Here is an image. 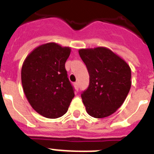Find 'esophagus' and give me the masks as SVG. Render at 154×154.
Returning <instances> with one entry per match:
<instances>
[{
  "label": "esophagus",
  "mask_w": 154,
  "mask_h": 154,
  "mask_svg": "<svg viewBox=\"0 0 154 154\" xmlns=\"http://www.w3.org/2000/svg\"><path fill=\"white\" fill-rule=\"evenodd\" d=\"M73 85H74V88L76 90H78V89H79V86H78V82H74L73 83Z\"/></svg>",
  "instance_id": "esophagus-1"
}]
</instances>
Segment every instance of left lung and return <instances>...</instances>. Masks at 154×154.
Instances as JSON below:
<instances>
[{"mask_svg": "<svg viewBox=\"0 0 154 154\" xmlns=\"http://www.w3.org/2000/svg\"><path fill=\"white\" fill-rule=\"evenodd\" d=\"M89 73V85L82 94L88 114L103 118L112 114L131 88V69L124 59L105 47L79 49Z\"/></svg>", "mask_w": 154, "mask_h": 154, "instance_id": "left-lung-1", "label": "left lung"}]
</instances>
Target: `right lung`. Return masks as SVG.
<instances>
[{"mask_svg": "<svg viewBox=\"0 0 154 154\" xmlns=\"http://www.w3.org/2000/svg\"><path fill=\"white\" fill-rule=\"evenodd\" d=\"M70 53V47L49 42L35 48L23 62V90L32 109L43 117L63 116L74 97L65 67Z\"/></svg>", "mask_w": 154, "mask_h": 154, "instance_id": "1", "label": "right lung"}]
</instances>
